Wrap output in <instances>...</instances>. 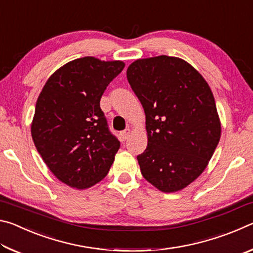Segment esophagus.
Returning <instances> with one entry per match:
<instances>
[{
    "label": "esophagus",
    "mask_w": 253,
    "mask_h": 253,
    "mask_svg": "<svg viewBox=\"0 0 253 253\" xmlns=\"http://www.w3.org/2000/svg\"><path fill=\"white\" fill-rule=\"evenodd\" d=\"M130 134H131V129H130V128H126L125 130H123V131L121 132L123 139H128V137L130 136Z\"/></svg>",
    "instance_id": "34e87169"
}]
</instances>
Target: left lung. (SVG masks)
<instances>
[{
    "instance_id": "obj_1",
    "label": "left lung",
    "mask_w": 253,
    "mask_h": 253,
    "mask_svg": "<svg viewBox=\"0 0 253 253\" xmlns=\"http://www.w3.org/2000/svg\"><path fill=\"white\" fill-rule=\"evenodd\" d=\"M127 79L146 116L147 147L137 156L144 178L164 193L195 181L221 137L211 88L185 60L169 55L138 59Z\"/></svg>"
}]
</instances>
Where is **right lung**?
<instances>
[{"label":"right lung","mask_w":253,"mask_h":253,"mask_svg":"<svg viewBox=\"0 0 253 253\" xmlns=\"http://www.w3.org/2000/svg\"><path fill=\"white\" fill-rule=\"evenodd\" d=\"M124 67L118 60H72L50 76L38 97L33 143L52 174L68 186H93L114 163L121 143L108 129L100 98Z\"/></svg>","instance_id":"right-lung-1"}]
</instances>
